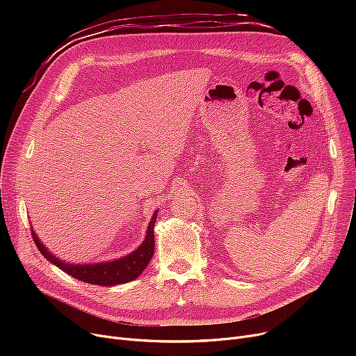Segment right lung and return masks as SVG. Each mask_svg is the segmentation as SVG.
<instances>
[{
  "mask_svg": "<svg viewBox=\"0 0 356 356\" xmlns=\"http://www.w3.org/2000/svg\"><path fill=\"white\" fill-rule=\"evenodd\" d=\"M157 213H159V209L153 212L152 220H149L147 232H145V238L137 250L118 259L104 261V263H93V264L67 263V261L58 258L51 251L46 248V245L34 232L33 227H31V235L34 239V244L44 255V258L50 261V263L54 264L56 267H59L66 274L89 284L111 287V286L133 282V280L138 278V275L147 268L149 259H152L154 255V223L157 220Z\"/></svg>",
  "mask_w": 356,
  "mask_h": 356,
  "instance_id": "add662e5",
  "label": "right lung"
}]
</instances>
